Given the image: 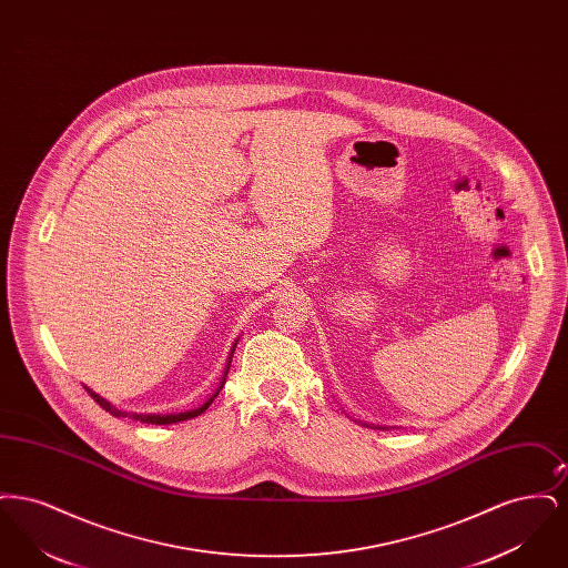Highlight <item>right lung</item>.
Returning a JSON list of instances; mask_svg holds the SVG:
<instances>
[{
	"mask_svg": "<svg viewBox=\"0 0 568 568\" xmlns=\"http://www.w3.org/2000/svg\"><path fill=\"white\" fill-rule=\"evenodd\" d=\"M236 345H239V341L232 345V352H230V357H227V366H225V373H223V378H221V383H219V387H216L215 394L204 403L202 406H197V408H191V410H185V413H170V415H142V413H128V410H119L116 406L110 405L106 398H102V396H98L93 389H89V387H84L89 394H91V398L98 403V405L102 406L104 410H109L110 415H114V417H132L135 422H142V424H155V426H163V424H176V422H185V419H191V417H197L200 413H204L209 406L213 405V400L216 398V394L221 392V387H223V383H225V377H227V371H230V362H232V357H234V349H236Z\"/></svg>",
	"mask_w": 568,
	"mask_h": 568,
	"instance_id": "obj_1",
	"label": "right lung"
}]
</instances>
